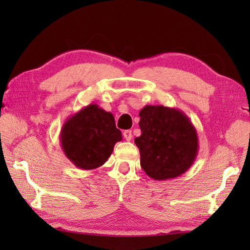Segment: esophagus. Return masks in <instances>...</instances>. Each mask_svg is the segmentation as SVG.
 <instances>
[{"label": "esophagus", "mask_w": 250, "mask_h": 250, "mask_svg": "<svg viewBox=\"0 0 250 250\" xmlns=\"http://www.w3.org/2000/svg\"><path fill=\"white\" fill-rule=\"evenodd\" d=\"M124 137L126 141H131L132 139V131L131 130H125L124 132Z\"/></svg>", "instance_id": "esophagus-1"}]
</instances>
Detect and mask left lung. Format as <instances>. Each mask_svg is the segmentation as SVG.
Segmentation results:
<instances>
[{"instance_id":"left-lung-1","label":"left lung","mask_w":250,"mask_h":250,"mask_svg":"<svg viewBox=\"0 0 250 250\" xmlns=\"http://www.w3.org/2000/svg\"><path fill=\"white\" fill-rule=\"evenodd\" d=\"M140 117L142 134L134 143L148 176L167 180L188 171L198 156L199 140L187 115L163 105H146Z\"/></svg>"}]
</instances>
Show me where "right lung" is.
Segmentation results:
<instances>
[{
    "instance_id": "1",
    "label": "right lung",
    "mask_w": 250,
    "mask_h": 250,
    "mask_svg": "<svg viewBox=\"0 0 250 250\" xmlns=\"http://www.w3.org/2000/svg\"><path fill=\"white\" fill-rule=\"evenodd\" d=\"M122 140L115 118L97 104H89L70 117L60 133L62 150L74 166L97 168L107 161L117 142Z\"/></svg>"
}]
</instances>
